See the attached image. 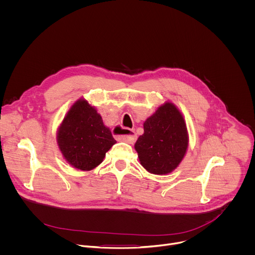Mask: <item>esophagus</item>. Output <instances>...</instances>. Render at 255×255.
I'll list each match as a JSON object with an SVG mask.
<instances>
[{"label": "esophagus", "mask_w": 255, "mask_h": 255, "mask_svg": "<svg viewBox=\"0 0 255 255\" xmlns=\"http://www.w3.org/2000/svg\"><path fill=\"white\" fill-rule=\"evenodd\" d=\"M126 132H127V134H125V135H120L119 137L122 139V140H124V141H126V142H128V143H134L135 141H136V133L133 131V130H128V129H124Z\"/></svg>", "instance_id": "1"}]
</instances>
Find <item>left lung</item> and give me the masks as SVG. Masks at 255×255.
<instances>
[{
    "mask_svg": "<svg viewBox=\"0 0 255 255\" xmlns=\"http://www.w3.org/2000/svg\"><path fill=\"white\" fill-rule=\"evenodd\" d=\"M183 115L173 103H166L144 123V134L135 143L141 165L150 173L165 175L175 170L188 148Z\"/></svg>",
    "mask_w": 255,
    "mask_h": 255,
    "instance_id": "obj_1",
    "label": "left lung"
}]
</instances>
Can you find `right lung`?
<instances>
[{"label": "right lung", "instance_id": "right-lung-1", "mask_svg": "<svg viewBox=\"0 0 255 255\" xmlns=\"http://www.w3.org/2000/svg\"><path fill=\"white\" fill-rule=\"evenodd\" d=\"M57 143L70 165L89 171L103 161L116 140L94 107L80 99L65 115L57 133Z\"/></svg>", "mask_w": 255, "mask_h": 255}]
</instances>
